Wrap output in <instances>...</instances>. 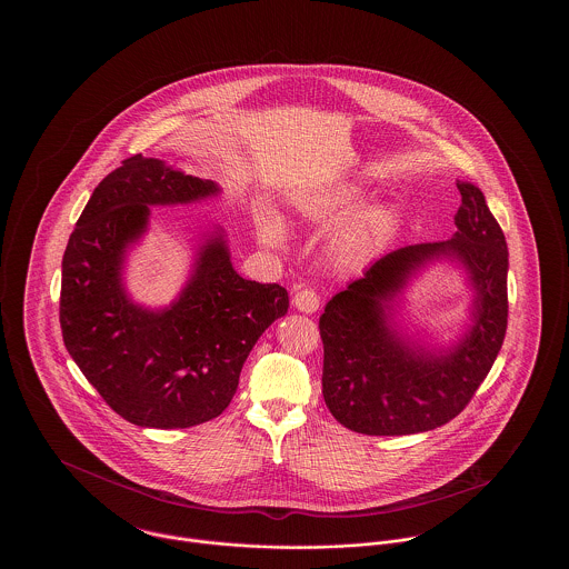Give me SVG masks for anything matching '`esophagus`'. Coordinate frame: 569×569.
Masks as SVG:
<instances>
[{"instance_id": "obj_1", "label": "esophagus", "mask_w": 569, "mask_h": 569, "mask_svg": "<svg viewBox=\"0 0 569 569\" xmlns=\"http://www.w3.org/2000/svg\"><path fill=\"white\" fill-rule=\"evenodd\" d=\"M292 302H295V307H297L298 311H302V313H313V311H318V307H320V297H318V292L311 290V288H297Z\"/></svg>"}]
</instances>
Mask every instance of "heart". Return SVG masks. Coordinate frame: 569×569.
Segmentation results:
<instances>
[{"label":"heart","instance_id":"1","mask_svg":"<svg viewBox=\"0 0 569 569\" xmlns=\"http://www.w3.org/2000/svg\"><path fill=\"white\" fill-rule=\"evenodd\" d=\"M365 202L367 191L360 188H337L316 193L313 198L302 202L300 213L311 223L330 226L355 216ZM399 226V211L390 204H376L365 209L358 217L350 219L337 234L332 243L337 260L346 267H360L369 262L397 237ZM258 234L262 243L272 247H279L286 241L283 223L269 213L258 217Z\"/></svg>","mask_w":569,"mask_h":569}]
</instances>
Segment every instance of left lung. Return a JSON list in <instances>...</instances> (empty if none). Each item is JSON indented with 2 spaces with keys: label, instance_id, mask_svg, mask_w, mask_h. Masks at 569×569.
<instances>
[{
  "label": "left lung",
  "instance_id": "8db88e82",
  "mask_svg": "<svg viewBox=\"0 0 569 569\" xmlns=\"http://www.w3.org/2000/svg\"><path fill=\"white\" fill-rule=\"evenodd\" d=\"M450 241L407 244L376 260L328 300L322 395L330 413L362 435L433 431L457 418L501 350L508 328V244L480 188L459 181ZM455 259L475 288L472 326L450 349L427 351L393 322V302L435 259Z\"/></svg>",
  "mask_w": 569,
  "mask_h": 569
}]
</instances>
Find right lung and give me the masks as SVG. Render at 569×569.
Returning <instances> with one entry per match:
<instances>
[{"mask_svg":"<svg viewBox=\"0 0 569 569\" xmlns=\"http://www.w3.org/2000/svg\"><path fill=\"white\" fill-rule=\"evenodd\" d=\"M209 179L132 156L93 190L61 262L59 322L66 350L112 411L147 429H188L230 406L244 360L288 313L279 283L243 279L216 228L196 251L179 298L147 309L128 297L123 262L147 232L151 207L217 196Z\"/></svg>","mask_w":569,"mask_h":569,"instance_id":"right-lung-1","label":"right lung"}]
</instances>
